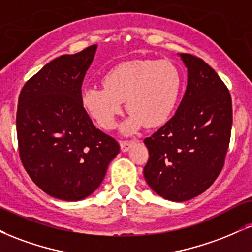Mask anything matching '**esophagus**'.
Returning a JSON list of instances; mask_svg holds the SVG:
<instances>
[{
    "label": "esophagus",
    "instance_id": "esophagus-1",
    "mask_svg": "<svg viewBox=\"0 0 252 252\" xmlns=\"http://www.w3.org/2000/svg\"><path fill=\"white\" fill-rule=\"evenodd\" d=\"M132 144H134V142L132 141H121L120 142L121 150H122L123 153H126V151H128L130 148L132 147Z\"/></svg>",
    "mask_w": 252,
    "mask_h": 252
}]
</instances>
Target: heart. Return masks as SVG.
Masks as SVG:
<instances>
[{
    "mask_svg": "<svg viewBox=\"0 0 252 252\" xmlns=\"http://www.w3.org/2000/svg\"><path fill=\"white\" fill-rule=\"evenodd\" d=\"M102 83L83 90V108L101 128L110 130L126 101L131 114L123 130L134 132L144 124L162 126L171 117L181 95L182 76L169 61L134 60L110 69Z\"/></svg>",
    "mask_w": 252,
    "mask_h": 252,
    "instance_id": "b5f03b06",
    "label": "heart"
}]
</instances>
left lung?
<instances>
[{
  "label": "left lung",
  "mask_w": 252,
  "mask_h": 252,
  "mask_svg": "<svg viewBox=\"0 0 252 252\" xmlns=\"http://www.w3.org/2000/svg\"><path fill=\"white\" fill-rule=\"evenodd\" d=\"M188 86L176 114L144 139L149 159L143 172L163 198L184 202L204 192L222 171L232 126L229 89L202 59L180 54Z\"/></svg>",
  "instance_id": "obj_1"
}]
</instances>
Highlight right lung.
<instances>
[{
	"instance_id": "obj_1",
	"label": "right lung",
	"mask_w": 252,
	"mask_h": 252,
	"mask_svg": "<svg viewBox=\"0 0 252 252\" xmlns=\"http://www.w3.org/2000/svg\"><path fill=\"white\" fill-rule=\"evenodd\" d=\"M97 45L62 55L26 82L19 96L16 131L21 162L34 183L63 201H80L102 183L120 153L82 104V82Z\"/></svg>"
}]
</instances>
